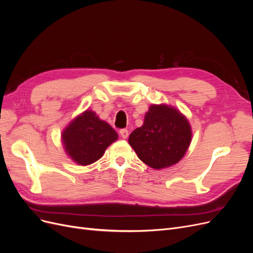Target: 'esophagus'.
<instances>
[{
  "label": "esophagus",
  "mask_w": 253,
  "mask_h": 253,
  "mask_svg": "<svg viewBox=\"0 0 253 253\" xmlns=\"http://www.w3.org/2000/svg\"><path fill=\"white\" fill-rule=\"evenodd\" d=\"M119 133H120V136L122 137V138H127V136H128V131L126 128H121L120 131H119Z\"/></svg>",
  "instance_id": "esophagus-1"
}]
</instances>
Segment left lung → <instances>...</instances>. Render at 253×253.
<instances>
[{
    "mask_svg": "<svg viewBox=\"0 0 253 253\" xmlns=\"http://www.w3.org/2000/svg\"><path fill=\"white\" fill-rule=\"evenodd\" d=\"M191 137L188 120L177 110L162 104L150 106L142 126L134 129L128 142L140 160L158 170L179 162Z\"/></svg>",
    "mask_w": 253,
    "mask_h": 253,
    "instance_id": "obj_1",
    "label": "left lung"
}]
</instances>
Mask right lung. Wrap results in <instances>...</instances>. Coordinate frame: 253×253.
<instances>
[{
  "instance_id": "right-lung-1",
  "label": "right lung",
  "mask_w": 253,
  "mask_h": 253,
  "mask_svg": "<svg viewBox=\"0 0 253 253\" xmlns=\"http://www.w3.org/2000/svg\"><path fill=\"white\" fill-rule=\"evenodd\" d=\"M117 138L116 131L91 111H85L78 116L62 134L68 156L81 166L97 162Z\"/></svg>"
}]
</instances>
